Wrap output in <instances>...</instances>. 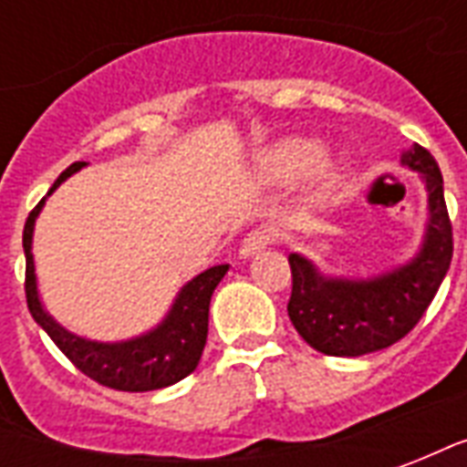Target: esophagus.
Instances as JSON below:
<instances>
[{
	"label": "esophagus",
	"instance_id": "esophagus-1",
	"mask_svg": "<svg viewBox=\"0 0 467 467\" xmlns=\"http://www.w3.org/2000/svg\"><path fill=\"white\" fill-rule=\"evenodd\" d=\"M275 243V233L270 227H257L253 233L244 234V240L240 243V257H253L260 250H265L267 244Z\"/></svg>",
	"mask_w": 467,
	"mask_h": 467
}]
</instances>
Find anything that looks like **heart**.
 <instances>
[{"mask_svg": "<svg viewBox=\"0 0 467 467\" xmlns=\"http://www.w3.org/2000/svg\"><path fill=\"white\" fill-rule=\"evenodd\" d=\"M313 167V180L317 192H333L337 184L343 182V167L337 160L320 157L317 160V144L310 140H283L270 147L263 154V172L275 182H293L303 177Z\"/></svg>", "mask_w": 467, "mask_h": 467, "instance_id": "heart-1", "label": "heart"}]
</instances>
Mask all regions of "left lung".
Returning a JSON list of instances; mask_svg holds the SVG:
<instances>
[{
    "instance_id": "1",
    "label": "left lung",
    "mask_w": 467,
    "mask_h": 467,
    "mask_svg": "<svg viewBox=\"0 0 467 467\" xmlns=\"http://www.w3.org/2000/svg\"><path fill=\"white\" fill-rule=\"evenodd\" d=\"M420 172L428 190V224L410 263L368 280L327 277L307 257L293 253V295L287 315L305 343L325 355L358 358L390 348L418 325L452 260V224L442 194V174L425 147L412 144L400 160Z\"/></svg>"
}]
</instances>
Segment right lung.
Segmentation results:
<instances>
[{"instance_id": "1", "label": "right lung", "mask_w": 467, "mask_h": 467, "mask_svg": "<svg viewBox=\"0 0 467 467\" xmlns=\"http://www.w3.org/2000/svg\"><path fill=\"white\" fill-rule=\"evenodd\" d=\"M85 164L87 162L69 164L65 172L57 177V182L52 184V190L47 194L55 192L69 174L79 172ZM45 200L29 213L25 234H22L26 257V307L35 317V323L52 337V343L65 352L77 370L85 372L87 378H92L95 382L107 385L112 390H160V388H167V385H174V382L187 378L202 358L204 343H207L210 300H213L214 287L220 285L224 273L230 270V265H214V267L204 270V273H200L194 280L184 285L174 297L170 313L164 315L162 323L150 333L137 335L132 340H122V343L87 340V337H79V335L65 330L52 315L47 313L45 305L39 300L32 237H35L36 214L42 213Z\"/></svg>"}]
</instances>
